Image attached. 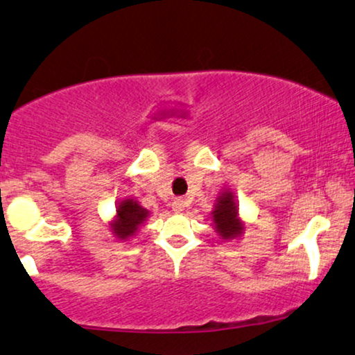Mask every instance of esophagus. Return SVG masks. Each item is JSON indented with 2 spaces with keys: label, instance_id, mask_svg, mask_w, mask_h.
<instances>
[{
  "label": "esophagus",
  "instance_id": "34e87169",
  "mask_svg": "<svg viewBox=\"0 0 355 355\" xmlns=\"http://www.w3.org/2000/svg\"><path fill=\"white\" fill-rule=\"evenodd\" d=\"M184 207H186V201H184V199H182V198L174 199V202H173V211L176 212V214H179V212L184 211Z\"/></svg>",
  "mask_w": 355,
  "mask_h": 355
}]
</instances>
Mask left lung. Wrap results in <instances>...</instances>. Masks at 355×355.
Masks as SVG:
<instances>
[{"label":"left lung","instance_id":"left-lung-1","mask_svg":"<svg viewBox=\"0 0 355 355\" xmlns=\"http://www.w3.org/2000/svg\"><path fill=\"white\" fill-rule=\"evenodd\" d=\"M211 219L220 239H236L245 231L244 223L239 219V207H237L234 193L229 189H224L219 194L218 202L211 212Z\"/></svg>","mask_w":355,"mask_h":355}]
</instances>
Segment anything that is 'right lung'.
Masks as SVG:
<instances>
[{"label":"right lung","mask_w":355,"mask_h":355,"mask_svg":"<svg viewBox=\"0 0 355 355\" xmlns=\"http://www.w3.org/2000/svg\"><path fill=\"white\" fill-rule=\"evenodd\" d=\"M148 216L149 211L144 209V207L137 201H135V199H123V201H119L118 206H116V216L110 223L112 234L121 241L129 239V237L136 234L137 229L143 226L144 220L148 219Z\"/></svg>","instance_id":"1"}]
</instances>
